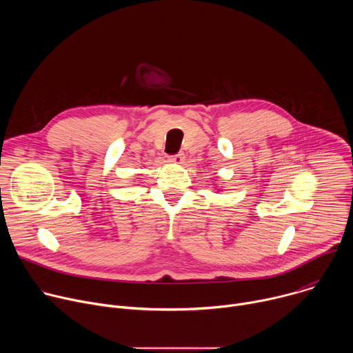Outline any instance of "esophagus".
I'll return each instance as SVG.
<instances>
[{
  "mask_svg": "<svg viewBox=\"0 0 353 353\" xmlns=\"http://www.w3.org/2000/svg\"><path fill=\"white\" fill-rule=\"evenodd\" d=\"M169 162L174 163V165H181L184 162V154H177V155L169 157Z\"/></svg>",
  "mask_w": 353,
  "mask_h": 353,
  "instance_id": "1",
  "label": "esophagus"
}]
</instances>
